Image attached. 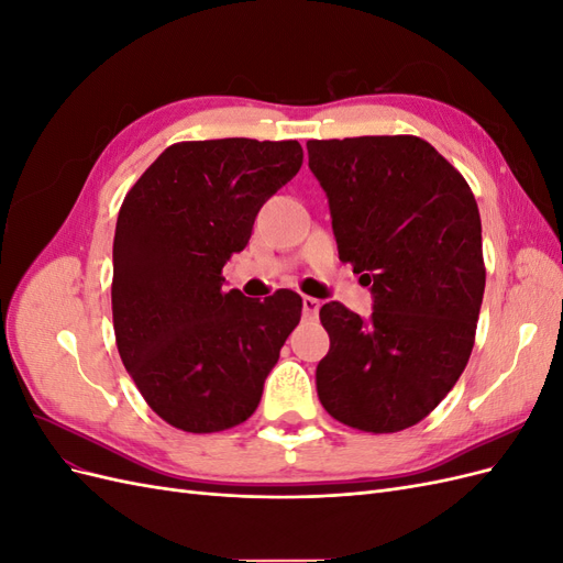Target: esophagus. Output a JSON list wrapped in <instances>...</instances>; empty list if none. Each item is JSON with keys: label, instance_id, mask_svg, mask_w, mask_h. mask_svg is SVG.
Instances as JSON below:
<instances>
[{"label": "esophagus", "instance_id": "esophagus-1", "mask_svg": "<svg viewBox=\"0 0 563 563\" xmlns=\"http://www.w3.org/2000/svg\"><path fill=\"white\" fill-rule=\"evenodd\" d=\"M319 312V300L312 296H302V314L308 319H314Z\"/></svg>", "mask_w": 563, "mask_h": 563}]
</instances>
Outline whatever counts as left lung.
<instances>
[{
	"mask_svg": "<svg viewBox=\"0 0 563 563\" xmlns=\"http://www.w3.org/2000/svg\"><path fill=\"white\" fill-rule=\"evenodd\" d=\"M338 255L366 277L373 314L327 302L321 406L347 428L389 434L430 416L474 347L486 267L467 180L418 135L308 141Z\"/></svg>",
	"mask_w": 563,
	"mask_h": 563,
	"instance_id": "obj_1",
	"label": "left lung"
}]
</instances>
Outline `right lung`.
Listing matches in <instances>:
<instances>
[{
  "label": "right lung",
  "instance_id": "add662e5",
  "mask_svg": "<svg viewBox=\"0 0 563 563\" xmlns=\"http://www.w3.org/2000/svg\"><path fill=\"white\" fill-rule=\"evenodd\" d=\"M300 164L298 141H185L150 164L119 209L117 350L147 406L183 432H223L251 418L298 327L296 291L265 300L225 291L223 265Z\"/></svg>",
  "mask_w": 563,
  "mask_h": 563
}]
</instances>
